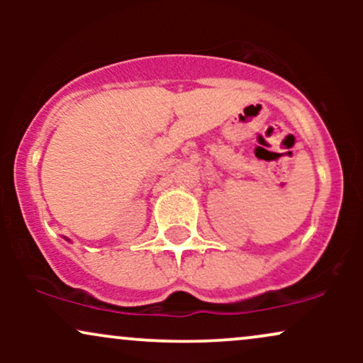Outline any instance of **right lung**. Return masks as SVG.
Wrapping results in <instances>:
<instances>
[{
	"mask_svg": "<svg viewBox=\"0 0 363 363\" xmlns=\"http://www.w3.org/2000/svg\"><path fill=\"white\" fill-rule=\"evenodd\" d=\"M65 239H66V240H69V239H68V237H65Z\"/></svg>",
	"mask_w": 363,
	"mask_h": 363,
	"instance_id": "obj_1",
	"label": "right lung"
}]
</instances>
